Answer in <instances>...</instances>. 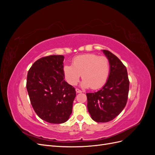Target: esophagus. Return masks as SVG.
Returning <instances> with one entry per match:
<instances>
[{
    "label": "esophagus",
    "mask_w": 155,
    "mask_h": 155,
    "mask_svg": "<svg viewBox=\"0 0 155 155\" xmlns=\"http://www.w3.org/2000/svg\"><path fill=\"white\" fill-rule=\"evenodd\" d=\"M76 91L77 93H81V92H82V91H81L80 89H79V88H76Z\"/></svg>",
    "instance_id": "1"
}]
</instances>
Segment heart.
Wrapping results in <instances>:
<instances>
[{"label": "heart", "instance_id": "obj_1", "mask_svg": "<svg viewBox=\"0 0 155 155\" xmlns=\"http://www.w3.org/2000/svg\"><path fill=\"white\" fill-rule=\"evenodd\" d=\"M110 61L105 56L95 54L78 55L72 60V65L63 67L66 81L71 85H76L82 74V85L97 89L104 86L109 77Z\"/></svg>", "mask_w": 155, "mask_h": 155}]
</instances>
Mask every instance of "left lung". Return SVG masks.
<instances>
[{
    "instance_id": "8db88e82",
    "label": "left lung",
    "mask_w": 155,
    "mask_h": 155,
    "mask_svg": "<svg viewBox=\"0 0 155 155\" xmlns=\"http://www.w3.org/2000/svg\"><path fill=\"white\" fill-rule=\"evenodd\" d=\"M110 65L109 77L101 90L87 93V108L96 122H108L124 110L128 99L129 80L125 65L110 51L103 50Z\"/></svg>"
}]
</instances>
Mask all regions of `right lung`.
<instances>
[{
	"instance_id": "1",
	"label": "right lung",
	"mask_w": 155,
	"mask_h": 155,
	"mask_svg": "<svg viewBox=\"0 0 155 155\" xmlns=\"http://www.w3.org/2000/svg\"><path fill=\"white\" fill-rule=\"evenodd\" d=\"M64 56L54 55L37 60L27 75L31 104L40 118L50 124L67 121L72 112L75 88L64 81Z\"/></svg>"
}]
</instances>
